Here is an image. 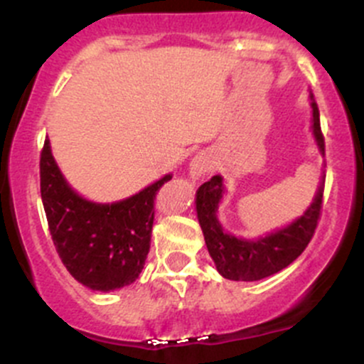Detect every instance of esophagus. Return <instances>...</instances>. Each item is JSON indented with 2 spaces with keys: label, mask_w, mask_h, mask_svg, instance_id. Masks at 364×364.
<instances>
[{
  "label": "esophagus",
  "mask_w": 364,
  "mask_h": 364,
  "mask_svg": "<svg viewBox=\"0 0 364 364\" xmlns=\"http://www.w3.org/2000/svg\"><path fill=\"white\" fill-rule=\"evenodd\" d=\"M213 164H211V159H209V155H205V153H199V155H196L190 161V178L196 181V179H200L204 178L205 174H208L209 171H211Z\"/></svg>",
  "instance_id": "1"
}]
</instances>
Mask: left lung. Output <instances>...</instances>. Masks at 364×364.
<instances>
[{
  "label": "left lung",
  "instance_id": "8db88e82",
  "mask_svg": "<svg viewBox=\"0 0 364 364\" xmlns=\"http://www.w3.org/2000/svg\"><path fill=\"white\" fill-rule=\"evenodd\" d=\"M311 109H314L315 139L321 153H324V135L321 130V117L314 97H311ZM222 196L223 185L220 176H213L197 190V216L204 232L205 247L223 278L236 282H257L287 267L308 247L321 218L324 179L318 186L314 203L301 218L285 229L267 234L266 237H259L255 241L240 240L232 234L223 232L216 218V209Z\"/></svg>",
  "mask_w": 364,
  "mask_h": 364
}]
</instances>
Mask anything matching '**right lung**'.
<instances>
[{"label": "right lung", "instance_id": "1", "mask_svg": "<svg viewBox=\"0 0 364 364\" xmlns=\"http://www.w3.org/2000/svg\"><path fill=\"white\" fill-rule=\"evenodd\" d=\"M171 178L119 203H90L65 181L46 139L40 193L58 255L77 282L109 292L137 280L149 253L156 193Z\"/></svg>", "mask_w": 364, "mask_h": 364}]
</instances>
